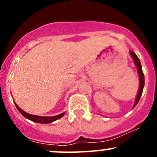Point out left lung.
<instances>
[{"label": "left lung", "instance_id": "1", "mask_svg": "<svg viewBox=\"0 0 157 157\" xmlns=\"http://www.w3.org/2000/svg\"><path fill=\"white\" fill-rule=\"evenodd\" d=\"M130 56H132L133 59H134V64L136 65L137 68H138V75H139V81H140L139 90H138V94H137V97H136L134 105V107H133V108H134V107L136 106V105L138 103V101H139L140 98H141V94H142L144 86H145V76H144L143 71H142V69H141V62H140L139 58H138V56H137V55H136V54L134 53V52H132L131 50L130 51Z\"/></svg>", "mask_w": 157, "mask_h": 157}]
</instances>
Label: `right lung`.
Wrapping results in <instances>:
<instances>
[{"label":"right lung","mask_w":157,"mask_h":157,"mask_svg":"<svg viewBox=\"0 0 157 157\" xmlns=\"http://www.w3.org/2000/svg\"><path fill=\"white\" fill-rule=\"evenodd\" d=\"M16 108L17 109L19 110V112L24 116L25 118H27L28 120H31L33 122H35V123H52V122L56 121V120L58 119H60V118L63 117L64 116V113L65 112H63L61 114L57 115L56 116H52V117H47V116H34V115H31V114H29V113H27L26 112H24L23 110H22L16 103Z\"/></svg>","instance_id":"right-lung-1"}]
</instances>
